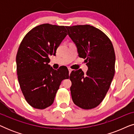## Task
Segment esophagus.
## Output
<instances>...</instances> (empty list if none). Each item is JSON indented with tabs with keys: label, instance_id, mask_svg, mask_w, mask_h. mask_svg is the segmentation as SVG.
Here are the masks:
<instances>
[{
	"label": "esophagus",
	"instance_id": "34e87169",
	"mask_svg": "<svg viewBox=\"0 0 134 134\" xmlns=\"http://www.w3.org/2000/svg\"><path fill=\"white\" fill-rule=\"evenodd\" d=\"M68 70H69V74H71V71H72V69H71V68H68Z\"/></svg>",
	"mask_w": 134,
	"mask_h": 134
}]
</instances>
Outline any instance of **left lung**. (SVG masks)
<instances>
[{
	"mask_svg": "<svg viewBox=\"0 0 134 134\" xmlns=\"http://www.w3.org/2000/svg\"><path fill=\"white\" fill-rule=\"evenodd\" d=\"M66 28L88 66L85 74L81 69L71 73L72 101L83 109H93L105 98L115 75L114 48L108 36L96 27L79 25Z\"/></svg>",
	"mask_w": 134,
	"mask_h": 134,
	"instance_id": "1",
	"label": "left lung"
}]
</instances>
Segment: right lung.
Masks as SVG:
<instances>
[{
	"mask_svg": "<svg viewBox=\"0 0 134 134\" xmlns=\"http://www.w3.org/2000/svg\"><path fill=\"white\" fill-rule=\"evenodd\" d=\"M67 35L65 26L43 24L32 29L20 44L16 55L18 79L29 104L44 109L54 102L62 80L69 79L66 67L54 69L50 55Z\"/></svg>",
	"mask_w": 134,
	"mask_h": 134,
	"instance_id": "obj_1",
	"label": "right lung"
}]
</instances>
